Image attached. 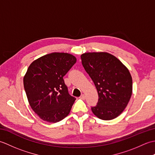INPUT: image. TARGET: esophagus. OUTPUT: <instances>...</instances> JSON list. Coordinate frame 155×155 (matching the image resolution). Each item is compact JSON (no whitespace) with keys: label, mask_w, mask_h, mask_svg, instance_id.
I'll return each mask as SVG.
<instances>
[{"label":"esophagus","mask_w":155,"mask_h":155,"mask_svg":"<svg viewBox=\"0 0 155 155\" xmlns=\"http://www.w3.org/2000/svg\"><path fill=\"white\" fill-rule=\"evenodd\" d=\"M80 98H81V99H83V100H84L85 99V95L84 94H81V96L80 97Z\"/></svg>","instance_id":"esophagus-1"}]
</instances>
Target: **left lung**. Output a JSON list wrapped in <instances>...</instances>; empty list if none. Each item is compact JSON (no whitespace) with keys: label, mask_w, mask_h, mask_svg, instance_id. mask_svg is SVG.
I'll return each mask as SVG.
<instances>
[{"label":"left lung","mask_w":155,"mask_h":155,"mask_svg":"<svg viewBox=\"0 0 155 155\" xmlns=\"http://www.w3.org/2000/svg\"><path fill=\"white\" fill-rule=\"evenodd\" d=\"M81 58L98 94L97 105L91 107L93 113L102 120L117 117L127 106L132 94L133 81L129 71L107 52H87Z\"/></svg>","instance_id":"obj_1"}]
</instances>
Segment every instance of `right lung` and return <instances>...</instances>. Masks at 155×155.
I'll list each match as a JSON object with an SVG mask.
<instances>
[{"label": "right lung", "mask_w": 155, "mask_h": 155, "mask_svg": "<svg viewBox=\"0 0 155 155\" xmlns=\"http://www.w3.org/2000/svg\"><path fill=\"white\" fill-rule=\"evenodd\" d=\"M76 62L73 55L52 52L29 66L23 83L32 109L41 119L57 123L69 114L75 97L68 93L63 77Z\"/></svg>", "instance_id": "add662e5"}]
</instances>
